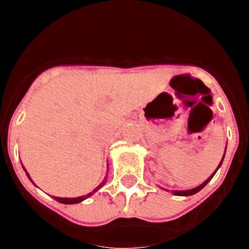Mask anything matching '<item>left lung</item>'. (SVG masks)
Listing matches in <instances>:
<instances>
[{"instance_id": "obj_1", "label": "left lung", "mask_w": 249, "mask_h": 249, "mask_svg": "<svg viewBox=\"0 0 249 249\" xmlns=\"http://www.w3.org/2000/svg\"><path fill=\"white\" fill-rule=\"evenodd\" d=\"M222 160H221V163H219V166H218V168L219 167H221V164H222ZM217 168V169H218ZM217 169H215L214 171V173H213L212 176H211L210 178H208V179H206V182H203V183L201 184V186H198V187H196V188H193V190H188V191H173V195L175 196H192V195H195V193H197V192H199V191L202 190V188H203L204 186H206L207 183H208V182L211 181V179H212V177L213 176L215 175V172H217Z\"/></svg>"}]
</instances>
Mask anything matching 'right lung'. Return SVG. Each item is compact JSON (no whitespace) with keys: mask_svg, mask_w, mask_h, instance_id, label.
<instances>
[{"mask_svg":"<svg viewBox=\"0 0 249 249\" xmlns=\"http://www.w3.org/2000/svg\"><path fill=\"white\" fill-rule=\"evenodd\" d=\"M25 169V168H23ZM26 171V169H25ZM26 175H27V177L30 178L31 179V177H30V175H28L27 172H26ZM31 182H32V179H31ZM106 182V181H105ZM105 182H103L102 184H100V186L97 187V188H96V190L93 191V192H91V193H89V195H86V196H82V197H76V198H59V197H54V199H56L57 202H59V203H65V204H73V203H78V202H82L83 199H86V198H89V196H92L93 195L94 192H96V191H98L101 188V187L103 186V184H105Z\"/></svg>","mask_w":249,"mask_h":249,"instance_id":"obj_1","label":"right lung"}]
</instances>
